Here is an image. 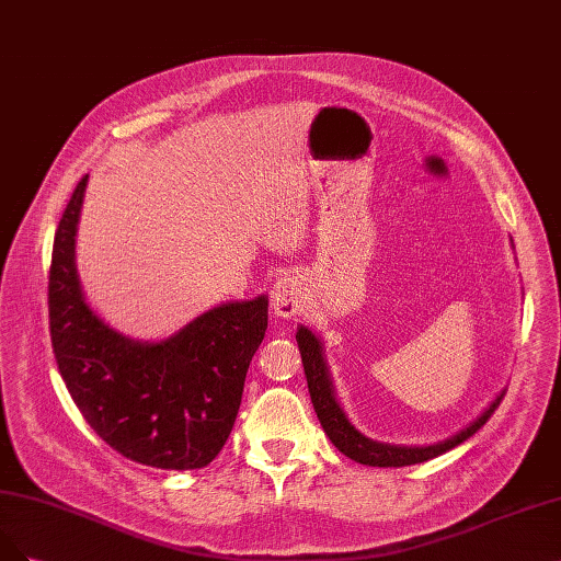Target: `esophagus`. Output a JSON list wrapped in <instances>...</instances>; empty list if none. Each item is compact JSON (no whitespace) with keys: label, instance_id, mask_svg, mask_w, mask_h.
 I'll return each instance as SVG.
<instances>
[{"label":"esophagus","instance_id":"1","mask_svg":"<svg viewBox=\"0 0 561 561\" xmlns=\"http://www.w3.org/2000/svg\"><path fill=\"white\" fill-rule=\"evenodd\" d=\"M304 299H306V293H304V285L297 276L285 274L276 280L274 293H272V308L278 318L297 316L301 311Z\"/></svg>","mask_w":561,"mask_h":561}]
</instances>
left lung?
<instances>
[{
    "label": "left lung",
    "mask_w": 561,
    "mask_h": 561,
    "mask_svg": "<svg viewBox=\"0 0 561 561\" xmlns=\"http://www.w3.org/2000/svg\"><path fill=\"white\" fill-rule=\"evenodd\" d=\"M297 343H299V353H301L304 371H306V380H308V392H311L313 409L318 413V420L322 424L324 434L330 436V440L345 457L359 461V465L411 467V465H420V461L434 459L443 453L453 450L455 446L465 443L467 438H471L482 427V424H485L492 417V413L499 409L501 399H504V392H501L490 403V409H485V413H482L478 420H473L467 430H461L459 434H455L448 440L436 443V446H422V448L388 446V443H378V440L366 438L364 434H359L353 427L351 420L345 417L343 409L334 397V385H332L330 371H327L324 355H322V343L318 341V336L311 330H306V327H299Z\"/></svg>",
    "instance_id": "obj_1"
}]
</instances>
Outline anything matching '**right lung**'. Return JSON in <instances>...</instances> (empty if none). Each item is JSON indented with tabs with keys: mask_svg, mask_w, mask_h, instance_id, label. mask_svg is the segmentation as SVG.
<instances>
[{
	"mask_svg": "<svg viewBox=\"0 0 561 561\" xmlns=\"http://www.w3.org/2000/svg\"><path fill=\"white\" fill-rule=\"evenodd\" d=\"M88 176L55 231L48 318L57 369L90 427L146 467L187 471L216 459L234 427L268 299L210 308L160 343L131 341L88 306L76 272V225Z\"/></svg>",
	"mask_w": 561,
	"mask_h": 561,
	"instance_id": "obj_1",
	"label": "right lung"
}]
</instances>
